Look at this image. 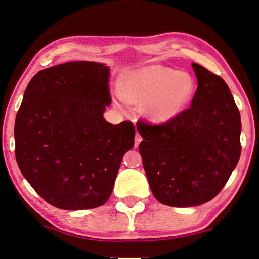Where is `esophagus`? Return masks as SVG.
Returning <instances> with one entry per match:
<instances>
[{"label": "esophagus", "instance_id": "esophagus-1", "mask_svg": "<svg viewBox=\"0 0 259 259\" xmlns=\"http://www.w3.org/2000/svg\"><path fill=\"white\" fill-rule=\"evenodd\" d=\"M141 140H142V137L139 135V132H137V134H136V140H135V147L136 148H138V145H139V143L141 142Z\"/></svg>", "mask_w": 259, "mask_h": 259}]
</instances>
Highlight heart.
Returning <instances> with one entry per match:
<instances>
[{"mask_svg":"<svg viewBox=\"0 0 259 259\" xmlns=\"http://www.w3.org/2000/svg\"><path fill=\"white\" fill-rule=\"evenodd\" d=\"M195 82L189 73L161 64L144 65L122 73L118 94L124 103L143 106V114L153 122H167L190 102Z\"/></svg>","mask_w":259,"mask_h":259,"instance_id":"obj_1","label":"heart"}]
</instances>
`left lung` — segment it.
Instances as JSON below:
<instances>
[{"label": "left lung", "mask_w": 259, "mask_h": 259, "mask_svg": "<svg viewBox=\"0 0 259 259\" xmlns=\"http://www.w3.org/2000/svg\"><path fill=\"white\" fill-rule=\"evenodd\" d=\"M198 88L190 107L171 120L137 123L152 194L187 208L210 201L227 184L241 155V116L223 79L191 63Z\"/></svg>", "instance_id": "left-lung-1"}]
</instances>
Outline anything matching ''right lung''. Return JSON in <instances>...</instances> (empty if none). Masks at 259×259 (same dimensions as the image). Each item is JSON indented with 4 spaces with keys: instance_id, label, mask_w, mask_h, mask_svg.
<instances>
[{
    "instance_id": "1",
    "label": "right lung",
    "mask_w": 259,
    "mask_h": 259,
    "mask_svg": "<svg viewBox=\"0 0 259 259\" xmlns=\"http://www.w3.org/2000/svg\"><path fill=\"white\" fill-rule=\"evenodd\" d=\"M108 82V66L75 61L38 72L25 90L14 127L16 162L54 207L103 205L134 148L132 122L114 125L103 116L111 103Z\"/></svg>"
}]
</instances>
